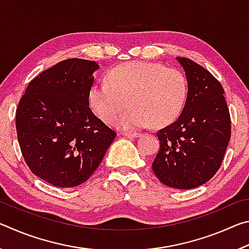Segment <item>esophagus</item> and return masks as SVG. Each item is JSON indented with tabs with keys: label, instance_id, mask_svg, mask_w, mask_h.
Returning a JSON list of instances; mask_svg holds the SVG:
<instances>
[{
	"label": "esophagus",
	"instance_id": "1",
	"mask_svg": "<svg viewBox=\"0 0 249 249\" xmlns=\"http://www.w3.org/2000/svg\"><path fill=\"white\" fill-rule=\"evenodd\" d=\"M122 135H123V136H125V137H127V138H137V137H140L141 136V134L140 133H130V132H126V133H122Z\"/></svg>",
	"mask_w": 249,
	"mask_h": 249
}]
</instances>
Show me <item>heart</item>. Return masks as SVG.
I'll list each match as a JSON object with an SVG mask.
<instances>
[{
  "instance_id": "1",
  "label": "heart",
  "mask_w": 249,
  "mask_h": 249,
  "mask_svg": "<svg viewBox=\"0 0 249 249\" xmlns=\"http://www.w3.org/2000/svg\"><path fill=\"white\" fill-rule=\"evenodd\" d=\"M188 81L176 68L155 62L134 61L115 67L107 82L89 92L94 114L109 123L128 103L132 108L114 121L121 129L166 126L178 119L187 102Z\"/></svg>"
}]
</instances>
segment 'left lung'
I'll list each match as a JSON object with an SVG mask.
<instances>
[{
	"label": "left lung",
	"mask_w": 249,
	"mask_h": 249,
	"mask_svg": "<svg viewBox=\"0 0 249 249\" xmlns=\"http://www.w3.org/2000/svg\"><path fill=\"white\" fill-rule=\"evenodd\" d=\"M188 81L180 116L160 129V148L151 168L167 187L189 190L212 178L231 138V117L221 83L203 67L177 57Z\"/></svg>",
	"instance_id": "1"
}]
</instances>
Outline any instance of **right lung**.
<instances>
[{
  "label": "right lung",
  "mask_w": 249,
  "mask_h": 249,
  "mask_svg": "<svg viewBox=\"0 0 249 249\" xmlns=\"http://www.w3.org/2000/svg\"><path fill=\"white\" fill-rule=\"evenodd\" d=\"M95 61L67 59L29 82L16 109V132L34 175L58 188L83 183L116 133L89 107Z\"/></svg>",
  "instance_id": "1"
}]
</instances>
